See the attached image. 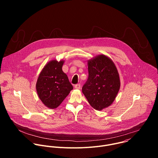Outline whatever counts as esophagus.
<instances>
[{
    "label": "esophagus",
    "instance_id": "34e87169",
    "mask_svg": "<svg viewBox=\"0 0 158 158\" xmlns=\"http://www.w3.org/2000/svg\"><path fill=\"white\" fill-rule=\"evenodd\" d=\"M74 87H75V89H81V84H76V85H74Z\"/></svg>",
    "mask_w": 158,
    "mask_h": 158
}]
</instances>
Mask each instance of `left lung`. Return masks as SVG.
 Instances as JSON below:
<instances>
[{
    "label": "left lung",
    "instance_id": "8db88e82",
    "mask_svg": "<svg viewBox=\"0 0 158 158\" xmlns=\"http://www.w3.org/2000/svg\"><path fill=\"white\" fill-rule=\"evenodd\" d=\"M89 77L82 91L94 109L101 110L113 102L121 82L115 64L104 54L87 60Z\"/></svg>",
    "mask_w": 158,
    "mask_h": 158
}]
</instances>
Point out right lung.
I'll return each instance as SVG.
<instances>
[{"mask_svg": "<svg viewBox=\"0 0 158 158\" xmlns=\"http://www.w3.org/2000/svg\"><path fill=\"white\" fill-rule=\"evenodd\" d=\"M64 60H51L44 65L36 82L37 95L47 107L57 108L68 96L73 86L62 69Z\"/></svg>", "mask_w": 158, "mask_h": 158, "instance_id": "1", "label": "right lung"}]
</instances>
